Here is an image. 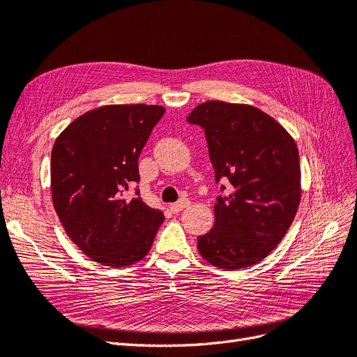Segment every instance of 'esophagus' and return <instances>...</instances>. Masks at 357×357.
I'll use <instances>...</instances> for the list:
<instances>
[{
    "instance_id": "34e87169",
    "label": "esophagus",
    "mask_w": 357,
    "mask_h": 357,
    "mask_svg": "<svg viewBox=\"0 0 357 357\" xmlns=\"http://www.w3.org/2000/svg\"><path fill=\"white\" fill-rule=\"evenodd\" d=\"M188 205H190L188 200H179V202H176V203H172V205H170V211H172L173 213H178V212H181L184 208H187Z\"/></svg>"
}]
</instances>
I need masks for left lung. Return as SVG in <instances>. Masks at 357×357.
<instances>
[{
  "label": "left lung",
  "instance_id": "obj_1",
  "mask_svg": "<svg viewBox=\"0 0 357 357\" xmlns=\"http://www.w3.org/2000/svg\"><path fill=\"white\" fill-rule=\"evenodd\" d=\"M187 121L205 130L217 182L227 178L231 185L213 205V227L197 238L200 256L218 269L252 266L277 248L296 217L302 196L296 142L250 105L206 101Z\"/></svg>",
  "mask_w": 357,
  "mask_h": 357
}]
</instances>
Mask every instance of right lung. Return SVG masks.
I'll use <instances>...</instances> for the list:
<instances>
[{"mask_svg":"<svg viewBox=\"0 0 357 357\" xmlns=\"http://www.w3.org/2000/svg\"><path fill=\"white\" fill-rule=\"evenodd\" d=\"M166 109L107 105L76 118L61 133L50 158L56 215L85 256L126 268L151 250L165 215L126 191L139 182V155ZM139 195V191H136Z\"/></svg>","mask_w":357,"mask_h":357,"instance_id":"right-lung-1","label":"right lung"}]
</instances>
